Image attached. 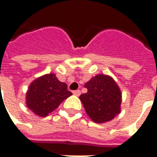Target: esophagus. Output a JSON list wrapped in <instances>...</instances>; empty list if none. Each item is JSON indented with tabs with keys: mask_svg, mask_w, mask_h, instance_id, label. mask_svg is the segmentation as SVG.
Wrapping results in <instances>:
<instances>
[{
	"mask_svg": "<svg viewBox=\"0 0 157 157\" xmlns=\"http://www.w3.org/2000/svg\"><path fill=\"white\" fill-rule=\"evenodd\" d=\"M73 94L75 96H80L81 95V91L80 90H75V91L73 92Z\"/></svg>",
	"mask_w": 157,
	"mask_h": 157,
	"instance_id": "1",
	"label": "esophagus"
}]
</instances>
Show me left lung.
I'll return each mask as SVG.
<instances>
[{"label":"left lung","mask_w":157,"mask_h":157,"mask_svg":"<svg viewBox=\"0 0 157 157\" xmlns=\"http://www.w3.org/2000/svg\"><path fill=\"white\" fill-rule=\"evenodd\" d=\"M85 87L87 92L80 96V100L92 121L109 122L120 113L121 91L111 76L97 75L86 83Z\"/></svg>","instance_id":"8db88e82"}]
</instances>
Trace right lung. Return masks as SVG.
I'll return each mask as SVG.
<instances>
[{"label":"right lung","mask_w":157,"mask_h":157,"mask_svg":"<svg viewBox=\"0 0 157 157\" xmlns=\"http://www.w3.org/2000/svg\"><path fill=\"white\" fill-rule=\"evenodd\" d=\"M65 82H59L55 74H46L30 84L26 94V104L40 117H45L71 96Z\"/></svg>","instance_id":"right-lung-1"}]
</instances>
